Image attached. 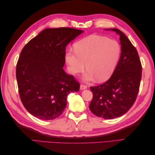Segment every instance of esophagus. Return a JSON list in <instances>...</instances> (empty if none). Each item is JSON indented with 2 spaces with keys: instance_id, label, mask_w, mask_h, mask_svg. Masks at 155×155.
<instances>
[{
  "instance_id": "obj_1",
  "label": "esophagus",
  "mask_w": 155,
  "mask_h": 155,
  "mask_svg": "<svg viewBox=\"0 0 155 155\" xmlns=\"http://www.w3.org/2000/svg\"><path fill=\"white\" fill-rule=\"evenodd\" d=\"M87 88V86L85 85H83V84H81L80 85V89L81 90H84V89H86Z\"/></svg>"
}]
</instances>
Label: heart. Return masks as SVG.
<instances>
[{
	"label": "heart",
	"instance_id": "heart-1",
	"mask_svg": "<svg viewBox=\"0 0 155 155\" xmlns=\"http://www.w3.org/2000/svg\"><path fill=\"white\" fill-rule=\"evenodd\" d=\"M75 50L68 49L65 55L70 72L76 75L85 68L84 80L105 81L114 71L121 54L118 41L101 35H91L78 41ZM86 64H85L84 63Z\"/></svg>",
	"mask_w": 155,
	"mask_h": 155
}]
</instances>
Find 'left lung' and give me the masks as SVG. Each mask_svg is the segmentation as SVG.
Instances as JSON below:
<instances>
[{
  "mask_svg": "<svg viewBox=\"0 0 155 155\" xmlns=\"http://www.w3.org/2000/svg\"><path fill=\"white\" fill-rule=\"evenodd\" d=\"M120 35L121 55L109 79L98 86L91 87L93 94L89 105L96 116L113 119L125 114L137 99L142 78V64L137 49L124 33L110 29Z\"/></svg>",
  "mask_w": 155,
  "mask_h": 155,
  "instance_id": "1",
  "label": "left lung"
}]
</instances>
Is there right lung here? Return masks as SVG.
Returning a JSON list of instances; mask_svg holds the SVG:
<instances>
[{
	"label": "right lung",
	"mask_w": 155,
	"mask_h": 155,
	"mask_svg": "<svg viewBox=\"0 0 155 155\" xmlns=\"http://www.w3.org/2000/svg\"><path fill=\"white\" fill-rule=\"evenodd\" d=\"M83 33L72 28H46L22 48L16 67L21 100L29 113L50 120L61 115L70 92L80 84L63 67L66 46Z\"/></svg>",
	"instance_id": "1"
}]
</instances>
